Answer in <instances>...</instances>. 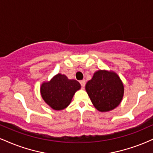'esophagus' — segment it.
Segmentation results:
<instances>
[{
  "label": "esophagus",
  "mask_w": 153,
  "mask_h": 153,
  "mask_svg": "<svg viewBox=\"0 0 153 153\" xmlns=\"http://www.w3.org/2000/svg\"><path fill=\"white\" fill-rule=\"evenodd\" d=\"M80 85H81V86H82V88H83L85 87V80H80Z\"/></svg>",
  "instance_id": "34e87169"
}]
</instances>
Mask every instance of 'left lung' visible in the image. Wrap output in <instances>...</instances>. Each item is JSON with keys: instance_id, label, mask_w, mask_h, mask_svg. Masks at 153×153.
Returning <instances> with one entry per match:
<instances>
[{"instance_id": "8db88e82", "label": "left lung", "mask_w": 153, "mask_h": 153, "mask_svg": "<svg viewBox=\"0 0 153 153\" xmlns=\"http://www.w3.org/2000/svg\"><path fill=\"white\" fill-rule=\"evenodd\" d=\"M85 91L95 108L101 112H107L114 109L122 102L124 88L117 73L99 70L87 82Z\"/></svg>"}]
</instances>
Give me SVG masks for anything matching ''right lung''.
I'll return each instance as SVG.
<instances>
[{
    "instance_id": "add662e5",
    "label": "right lung",
    "mask_w": 153,
    "mask_h": 153,
    "mask_svg": "<svg viewBox=\"0 0 153 153\" xmlns=\"http://www.w3.org/2000/svg\"><path fill=\"white\" fill-rule=\"evenodd\" d=\"M81 85L77 80L68 79L61 73L55 75L50 81L43 82L40 87L42 98L50 108L63 110L70 105L73 96Z\"/></svg>"
}]
</instances>
